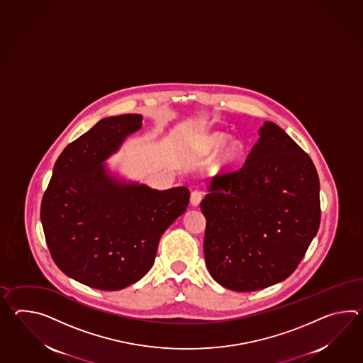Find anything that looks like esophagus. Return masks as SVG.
<instances>
[{
	"mask_svg": "<svg viewBox=\"0 0 363 363\" xmlns=\"http://www.w3.org/2000/svg\"><path fill=\"white\" fill-rule=\"evenodd\" d=\"M201 198H203V194H201L199 190H194L191 195H190V203H191V206H194V207L199 206V203L201 201Z\"/></svg>",
	"mask_w": 363,
	"mask_h": 363,
	"instance_id": "34e87169",
	"label": "esophagus"
}]
</instances>
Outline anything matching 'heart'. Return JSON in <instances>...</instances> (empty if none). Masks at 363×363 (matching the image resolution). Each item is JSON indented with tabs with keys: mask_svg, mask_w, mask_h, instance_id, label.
<instances>
[{
	"mask_svg": "<svg viewBox=\"0 0 363 363\" xmlns=\"http://www.w3.org/2000/svg\"><path fill=\"white\" fill-rule=\"evenodd\" d=\"M226 140H228V135L225 133L206 134L199 140V151L203 155H212V153L218 152L222 145L226 143ZM242 152H243V145H242L241 140H238L235 138L228 140V143L223 147L221 152L218 155V169H232L234 165L238 162V160L241 159Z\"/></svg>",
	"mask_w": 363,
	"mask_h": 363,
	"instance_id": "b5f03b06",
	"label": "heart"
}]
</instances>
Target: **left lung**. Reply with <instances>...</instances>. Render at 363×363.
<instances>
[{
	"instance_id": "1",
	"label": "left lung",
	"mask_w": 363,
	"mask_h": 363,
	"mask_svg": "<svg viewBox=\"0 0 363 363\" xmlns=\"http://www.w3.org/2000/svg\"><path fill=\"white\" fill-rule=\"evenodd\" d=\"M258 133L241 169L213 178L201 203L206 264L215 281L235 291L289 277L320 224L310 156L274 122Z\"/></svg>"
}]
</instances>
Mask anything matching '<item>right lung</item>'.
Here are the masks:
<instances>
[{"mask_svg":"<svg viewBox=\"0 0 363 363\" xmlns=\"http://www.w3.org/2000/svg\"><path fill=\"white\" fill-rule=\"evenodd\" d=\"M140 114L106 117L67 145L41 201L57 267L87 286L120 290L153 266L162 233L186 211L185 186L156 190L114 174L105 162L142 128Z\"/></svg>","mask_w":363,"mask_h":363,"instance_id":"obj_1","label":"right lung"}]
</instances>
